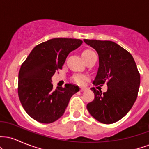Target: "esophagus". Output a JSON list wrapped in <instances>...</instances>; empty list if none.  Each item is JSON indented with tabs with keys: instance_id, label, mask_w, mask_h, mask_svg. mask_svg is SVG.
<instances>
[{
	"instance_id": "1",
	"label": "esophagus",
	"mask_w": 149,
	"mask_h": 149,
	"mask_svg": "<svg viewBox=\"0 0 149 149\" xmlns=\"http://www.w3.org/2000/svg\"><path fill=\"white\" fill-rule=\"evenodd\" d=\"M87 90H88V88H85V87H80V91L81 92H84Z\"/></svg>"
}]
</instances>
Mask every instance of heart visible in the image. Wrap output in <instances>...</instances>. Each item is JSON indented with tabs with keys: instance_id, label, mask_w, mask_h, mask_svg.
I'll use <instances>...</instances> for the list:
<instances>
[{
	"instance_id": "obj_1",
	"label": "heart",
	"mask_w": 149,
	"mask_h": 149,
	"mask_svg": "<svg viewBox=\"0 0 149 149\" xmlns=\"http://www.w3.org/2000/svg\"><path fill=\"white\" fill-rule=\"evenodd\" d=\"M93 51L91 50L90 49H85L82 52V57H83V59L85 60L87 58H88L90 55H92V54H94ZM72 79L73 80V82L77 83V84L79 85H83L84 84V83L86 81V80L88 79L86 76L85 75H82V74H76L73 76Z\"/></svg>"
}]
</instances>
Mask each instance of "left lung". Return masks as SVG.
<instances>
[{
  "mask_svg": "<svg viewBox=\"0 0 149 149\" xmlns=\"http://www.w3.org/2000/svg\"><path fill=\"white\" fill-rule=\"evenodd\" d=\"M87 45L98 53L99 68L94 85L107 83L108 90L92 88L95 99L87 109L92 117L104 124H111L124 117L137 97L140 74L134 58L129 52L110 40L84 39Z\"/></svg>",
  "mask_w": 149,
  "mask_h": 149,
  "instance_id": "left-lung-1",
  "label": "left lung"
}]
</instances>
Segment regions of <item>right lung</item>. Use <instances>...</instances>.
I'll return each instance as SVG.
<instances>
[{
  "mask_svg": "<svg viewBox=\"0 0 149 149\" xmlns=\"http://www.w3.org/2000/svg\"><path fill=\"white\" fill-rule=\"evenodd\" d=\"M83 43L80 39L56 38L36 46L19 72L18 95L25 111L32 118L51 123L62 116L78 86L65 84L53 90L52 77L62 69L71 51Z\"/></svg>",
  "mask_w": 149,
  "mask_h": 149,
  "instance_id": "1",
  "label": "right lung"
}]
</instances>
